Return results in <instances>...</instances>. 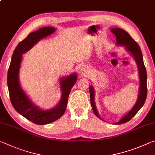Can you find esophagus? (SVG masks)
<instances>
[{"instance_id": "1", "label": "esophagus", "mask_w": 155, "mask_h": 155, "mask_svg": "<svg viewBox=\"0 0 155 155\" xmlns=\"http://www.w3.org/2000/svg\"><path fill=\"white\" fill-rule=\"evenodd\" d=\"M81 71L83 72V74H87L89 72V68L87 67L83 66L81 68Z\"/></svg>"}]
</instances>
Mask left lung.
Segmentation results:
<instances>
[{
	"instance_id": "obj_1",
	"label": "left lung",
	"mask_w": 155,
	"mask_h": 155,
	"mask_svg": "<svg viewBox=\"0 0 155 155\" xmlns=\"http://www.w3.org/2000/svg\"><path fill=\"white\" fill-rule=\"evenodd\" d=\"M111 31L116 37V45L124 46L126 51H127L135 59L138 68L139 78H140V88H139L137 101L134 106L132 107V109L127 114L122 117V118L118 122L115 123V124H120L129 121L139 111V110L143 107L144 103H145L147 96V73L145 65L143 64L142 53H141L140 47L139 46L138 44L131 38L127 31L122 28H111ZM89 89H90L91 105L92 107L93 111L98 118L104 120L99 115L96 108L95 103V91H94V87L92 85H90Z\"/></svg>"
}]
</instances>
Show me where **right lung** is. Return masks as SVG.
Listing matches in <instances>:
<instances>
[{
    "instance_id": "1",
    "label": "right lung",
    "mask_w": 155,
    "mask_h": 155,
    "mask_svg": "<svg viewBox=\"0 0 155 155\" xmlns=\"http://www.w3.org/2000/svg\"><path fill=\"white\" fill-rule=\"evenodd\" d=\"M55 30L54 27H46L28 34L15 48L7 74V85L14 108L25 118L39 125L50 124L56 121L64 115L70 91L77 79V73H72L60 78L61 99L55 107L46 110L36 105L21 87L19 73L22 54L32 48L41 39L51 35Z\"/></svg>"
}]
</instances>
